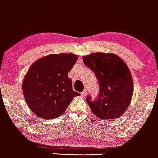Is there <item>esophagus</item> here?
Returning a JSON list of instances; mask_svg holds the SVG:
<instances>
[{"label": "esophagus", "instance_id": "obj_1", "mask_svg": "<svg viewBox=\"0 0 158 158\" xmlns=\"http://www.w3.org/2000/svg\"><path fill=\"white\" fill-rule=\"evenodd\" d=\"M86 94H87V91H86V89H84V91H83L82 93H81V95H82L83 97H85L86 95Z\"/></svg>", "mask_w": 158, "mask_h": 158}]
</instances>
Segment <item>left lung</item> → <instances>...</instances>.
Wrapping results in <instances>:
<instances>
[{
    "mask_svg": "<svg viewBox=\"0 0 158 158\" xmlns=\"http://www.w3.org/2000/svg\"><path fill=\"white\" fill-rule=\"evenodd\" d=\"M83 61L95 73L99 84L98 98L86 102L98 118H118L130 105L134 92L131 74L126 63L112 53H93L83 56Z\"/></svg>",
    "mask_w": 158,
    "mask_h": 158,
    "instance_id": "1",
    "label": "left lung"
}]
</instances>
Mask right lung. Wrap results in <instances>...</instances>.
Returning <instances> with one entry per match:
<instances>
[{"instance_id": "obj_1", "label": "right lung", "mask_w": 158, "mask_h": 158, "mask_svg": "<svg viewBox=\"0 0 158 158\" xmlns=\"http://www.w3.org/2000/svg\"><path fill=\"white\" fill-rule=\"evenodd\" d=\"M77 58L73 54H49L30 67L23 81V94L28 107L39 117H59L72 99L80 95L72 89L68 77Z\"/></svg>"}]
</instances>
